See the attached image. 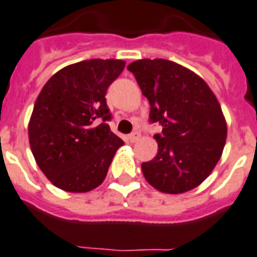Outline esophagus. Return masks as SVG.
I'll return each mask as SVG.
<instances>
[{"instance_id":"esophagus-1","label":"esophagus","mask_w":257,"mask_h":257,"mask_svg":"<svg viewBox=\"0 0 257 257\" xmlns=\"http://www.w3.org/2000/svg\"><path fill=\"white\" fill-rule=\"evenodd\" d=\"M140 137H141L140 132H133L132 135L128 136V140L131 141V143H136V141H139Z\"/></svg>"}]
</instances>
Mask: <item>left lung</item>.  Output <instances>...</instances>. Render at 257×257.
<instances>
[{
	"instance_id": "left-lung-1",
	"label": "left lung",
	"mask_w": 257,
	"mask_h": 257,
	"mask_svg": "<svg viewBox=\"0 0 257 257\" xmlns=\"http://www.w3.org/2000/svg\"><path fill=\"white\" fill-rule=\"evenodd\" d=\"M128 70L150 104V120L162 125L156 135L157 156L141 165L156 190L182 194L199 186L222 157L227 122L216 96L203 79L166 59H140Z\"/></svg>"
}]
</instances>
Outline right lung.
I'll use <instances>...</instances> for the list:
<instances>
[{
	"mask_svg": "<svg viewBox=\"0 0 257 257\" xmlns=\"http://www.w3.org/2000/svg\"><path fill=\"white\" fill-rule=\"evenodd\" d=\"M124 67L120 59L81 60L59 70L43 85L29 121V143L54 186L87 193L107 177L124 141L105 122L110 118L105 93Z\"/></svg>",
	"mask_w": 257,
	"mask_h": 257,
	"instance_id": "add662e5",
	"label": "right lung"
}]
</instances>
